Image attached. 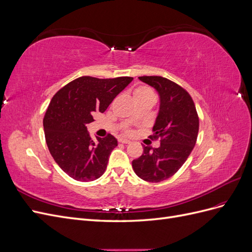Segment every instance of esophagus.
<instances>
[{"label":"esophagus","mask_w":252,"mask_h":252,"mask_svg":"<svg viewBox=\"0 0 252 252\" xmlns=\"http://www.w3.org/2000/svg\"><path fill=\"white\" fill-rule=\"evenodd\" d=\"M119 143H122V144H129V143H130V141L127 140V139L121 138V139H119Z\"/></svg>","instance_id":"obj_1"}]
</instances>
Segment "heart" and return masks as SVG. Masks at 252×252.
Instances as JSON below:
<instances>
[{
	"mask_svg": "<svg viewBox=\"0 0 252 252\" xmlns=\"http://www.w3.org/2000/svg\"><path fill=\"white\" fill-rule=\"evenodd\" d=\"M133 96L136 102L144 101V100H155V94L148 86H139L133 90ZM138 117L132 116L131 121H135ZM126 133H131L130 129H126Z\"/></svg>",
	"mask_w": 252,
	"mask_h": 252,
	"instance_id": "obj_1",
	"label": "heart"
}]
</instances>
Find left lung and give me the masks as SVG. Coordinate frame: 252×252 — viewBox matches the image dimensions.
<instances>
[{
	"mask_svg": "<svg viewBox=\"0 0 252 252\" xmlns=\"http://www.w3.org/2000/svg\"><path fill=\"white\" fill-rule=\"evenodd\" d=\"M139 79L156 88L161 98L154 134L149 136L161 145L144 146L142 156L132 161V168L142 180L158 183L172 177L186 162L196 143L200 121L191 95L179 84L159 75Z\"/></svg>",
	"mask_w": 252,
	"mask_h": 252,
	"instance_id": "8db88e82",
	"label": "left lung"
}]
</instances>
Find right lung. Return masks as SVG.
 <instances>
[{"mask_svg":"<svg viewBox=\"0 0 252 252\" xmlns=\"http://www.w3.org/2000/svg\"><path fill=\"white\" fill-rule=\"evenodd\" d=\"M131 77L98 79L84 75L68 83L53 95L43 120L50 155L65 173L80 182L102 177L118 141L110 133L91 139L87 124L107 109Z\"/></svg>","mask_w":252,"mask_h":252,"instance_id":"right-lung-1","label":"right lung"}]
</instances>
